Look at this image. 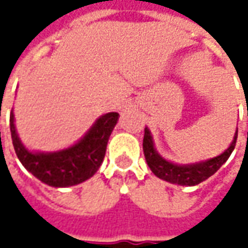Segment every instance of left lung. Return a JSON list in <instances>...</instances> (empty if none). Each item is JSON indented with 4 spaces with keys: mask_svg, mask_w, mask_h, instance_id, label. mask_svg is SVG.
Wrapping results in <instances>:
<instances>
[{
    "mask_svg": "<svg viewBox=\"0 0 248 248\" xmlns=\"http://www.w3.org/2000/svg\"><path fill=\"white\" fill-rule=\"evenodd\" d=\"M236 139H237V131L234 134V138L231 143V146L225 150L222 155L217 157L208 158L205 161L195 163V164H174L171 161H167L163 158L155 149L153 145V138L150 135V131L145 128V135H143V153L146 163L150 167L152 172L155 175L167 181L170 184H176L182 186H195L199 185L205 179H208L211 175L221 168L225 161L232 155L234 146H236Z\"/></svg>",
    "mask_w": 248,
    "mask_h": 248,
    "instance_id": "obj_1",
    "label": "left lung"
}]
</instances>
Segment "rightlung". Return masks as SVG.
Wrapping results in <instances>:
<instances>
[{"instance_id": "obj_1", "label": "right lung", "mask_w": 248, "mask_h": 248, "mask_svg": "<svg viewBox=\"0 0 248 248\" xmlns=\"http://www.w3.org/2000/svg\"><path fill=\"white\" fill-rule=\"evenodd\" d=\"M119 121V113H106L95 121L85 137L70 148L53 153H34L24 148L16 134L14 113L9 127L16 156L37 179L53 187L78 185L90 179L103 161L110 134Z\"/></svg>"}]
</instances>
